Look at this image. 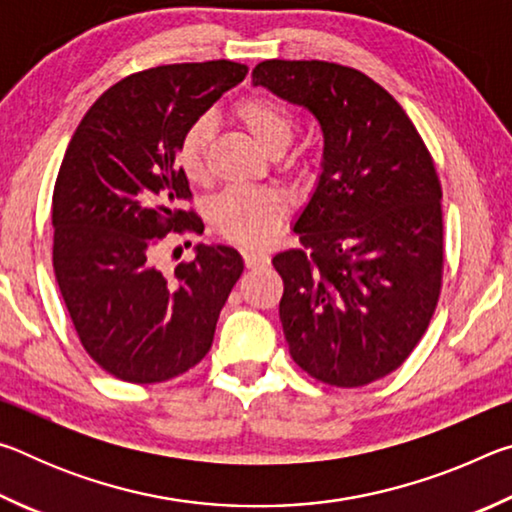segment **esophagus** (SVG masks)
<instances>
[{"instance_id":"obj_1","label":"esophagus","mask_w":512,"mask_h":512,"mask_svg":"<svg viewBox=\"0 0 512 512\" xmlns=\"http://www.w3.org/2000/svg\"><path fill=\"white\" fill-rule=\"evenodd\" d=\"M244 264L246 268H264L271 264V257L266 253H257V250H244Z\"/></svg>"}]
</instances>
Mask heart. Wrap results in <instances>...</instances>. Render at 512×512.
<instances>
[{"instance_id": "heart-1", "label": "heart", "mask_w": 512, "mask_h": 512, "mask_svg": "<svg viewBox=\"0 0 512 512\" xmlns=\"http://www.w3.org/2000/svg\"><path fill=\"white\" fill-rule=\"evenodd\" d=\"M235 119L253 137L259 149L273 155L287 149L293 137L291 112L273 99L250 97L237 103ZM210 121L198 119L178 142V167L192 183L205 178V146ZM287 214V205L277 194L262 189H228L212 203L216 230L244 246H262L275 237Z\"/></svg>"}]
</instances>
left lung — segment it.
Listing matches in <instances>:
<instances>
[{
  "mask_svg": "<svg viewBox=\"0 0 512 512\" xmlns=\"http://www.w3.org/2000/svg\"><path fill=\"white\" fill-rule=\"evenodd\" d=\"M253 85L309 110L323 131L314 194L293 223L302 248L273 257L280 320L298 366L357 388L397 370L443 282V189L400 103L359 69L264 60Z\"/></svg>",
  "mask_w": 512,
  "mask_h": 512,
  "instance_id": "obj_1",
  "label": "left lung"
}]
</instances>
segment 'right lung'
<instances>
[{
    "label": "right lung",
    "mask_w": 512,
    "mask_h": 512,
    "mask_svg": "<svg viewBox=\"0 0 512 512\" xmlns=\"http://www.w3.org/2000/svg\"><path fill=\"white\" fill-rule=\"evenodd\" d=\"M246 74V65L207 60L126 76L67 146L51 207L56 282L85 352L121 381L158 384L196 366L244 273L230 246L198 244L173 273L155 253L169 232H203L180 210L192 192L178 142Z\"/></svg>",
    "instance_id": "add662e5"
}]
</instances>
